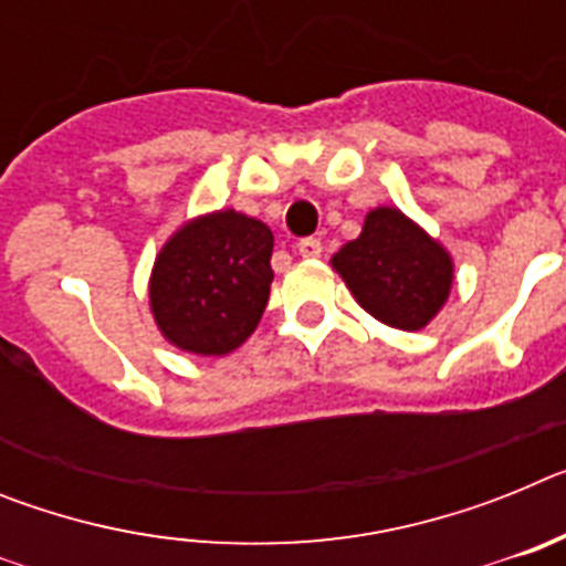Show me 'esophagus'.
Masks as SVG:
<instances>
[{
	"label": "esophagus",
	"instance_id": "obj_1",
	"mask_svg": "<svg viewBox=\"0 0 566 566\" xmlns=\"http://www.w3.org/2000/svg\"><path fill=\"white\" fill-rule=\"evenodd\" d=\"M319 252H323V243L317 238H303L297 243L300 258H319Z\"/></svg>",
	"mask_w": 566,
	"mask_h": 566
}]
</instances>
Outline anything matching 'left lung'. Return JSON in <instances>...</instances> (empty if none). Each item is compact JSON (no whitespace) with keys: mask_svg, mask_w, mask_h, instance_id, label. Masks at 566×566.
<instances>
[{"mask_svg":"<svg viewBox=\"0 0 566 566\" xmlns=\"http://www.w3.org/2000/svg\"><path fill=\"white\" fill-rule=\"evenodd\" d=\"M332 266L365 312L402 332L428 326L453 286L448 249L394 207L365 214L359 238L334 254Z\"/></svg>","mask_w":566,"mask_h":566,"instance_id":"1","label":"left lung"}]
</instances>
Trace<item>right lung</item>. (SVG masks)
I'll use <instances>...</instances> for the list:
<instances>
[{
  "label": "right lung",
  "mask_w": 566,
  "mask_h": 566,
  "mask_svg": "<svg viewBox=\"0 0 566 566\" xmlns=\"http://www.w3.org/2000/svg\"><path fill=\"white\" fill-rule=\"evenodd\" d=\"M272 247V229L234 209L184 223L149 277V308L164 337L201 357L247 343L269 303Z\"/></svg>",
  "instance_id": "obj_1"
}]
</instances>
